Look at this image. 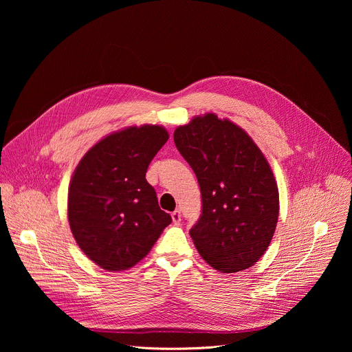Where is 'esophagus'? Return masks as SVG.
Wrapping results in <instances>:
<instances>
[{
  "label": "esophagus",
  "instance_id": "34e87169",
  "mask_svg": "<svg viewBox=\"0 0 352 352\" xmlns=\"http://www.w3.org/2000/svg\"><path fill=\"white\" fill-rule=\"evenodd\" d=\"M171 217H173V221H174V224H179V223H181V212H179V210H175V212H173Z\"/></svg>",
  "mask_w": 352,
  "mask_h": 352
}]
</instances>
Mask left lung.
Masks as SVG:
<instances>
[{
  "instance_id": "8db88e82",
  "label": "left lung",
  "mask_w": 352,
  "mask_h": 352,
  "mask_svg": "<svg viewBox=\"0 0 352 352\" xmlns=\"http://www.w3.org/2000/svg\"><path fill=\"white\" fill-rule=\"evenodd\" d=\"M174 142L202 193V214L189 231L197 252L223 273L254 266L270 245L280 209L261 148L242 128L213 113L178 126Z\"/></svg>"
}]
</instances>
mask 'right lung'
Returning a JSON list of instances; mask_svg holds the SVG:
<instances>
[{
	"mask_svg": "<svg viewBox=\"0 0 352 352\" xmlns=\"http://www.w3.org/2000/svg\"><path fill=\"white\" fill-rule=\"evenodd\" d=\"M167 140L160 125L129 126L98 140L74 171L69 227L83 254L104 270L135 266L171 223L146 181L150 162Z\"/></svg>",
	"mask_w": 352,
	"mask_h": 352,
	"instance_id": "right-lung-1",
	"label": "right lung"
}]
</instances>
